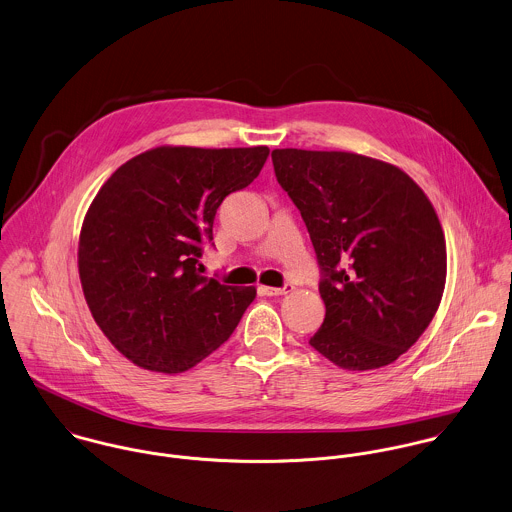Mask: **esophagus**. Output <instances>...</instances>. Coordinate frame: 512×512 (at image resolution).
<instances>
[{
    "label": "esophagus",
    "instance_id": "34e87169",
    "mask_svg": "<svg viewBox=\"0 0 512 512\" xmlns=\"http://www.w3.org/2000/svg\"><path fill=\"white\" fill-rule=\"evenodd\" d=\"M291 291H293V285H285L281 289H277V287H259V293L267 295V297H281V295H289Z\"/></svg>",
    "mask_w": 512,
    "mask_h": 512
}]
</instances>
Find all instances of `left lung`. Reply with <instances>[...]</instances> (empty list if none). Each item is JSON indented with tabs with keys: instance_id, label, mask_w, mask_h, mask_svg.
Masks as SVG:
<instances>
[{
	"instance_id": "left-lung-1",
	"label": "left lung",
	"mask_w": 512,
	"mask_h": 512,
	"mask_svg": "<svg viewBox=\"0 0 512 512\" xmlns=\"http://www.w3.org/2000/svg\"><path fill=\"white\" fill-rule=\"evenodd\" d=\"M322 271L326 316L308 340L344 370L392 364L433 320L445 289L439 217L398 166L352 152L271 154Z\"/></svg>"
}]
</instances>
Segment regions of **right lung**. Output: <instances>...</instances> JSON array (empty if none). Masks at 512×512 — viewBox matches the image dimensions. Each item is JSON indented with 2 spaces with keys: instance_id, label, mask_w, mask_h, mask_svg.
Listing matches in <instances>:
<instances>
[{
  "instance_id": "add662e5",
  "label": "right lung",
  "mask_w": 512,
  "mask_h": 512,
  "mask_svg": "<svg viewBox=\"0 0 512 512\" xmlns=\"http://www.w3.org/2000/svg\"><path fill=\"white\" fill-rule=\"evenodd\" d=\"M267 146H158L122 164L99 190L79 237L85 301L132 364L180 374L217 350L257 295L200 271L225 196L247 188Z\"/></svg>"
}]
</instances>
